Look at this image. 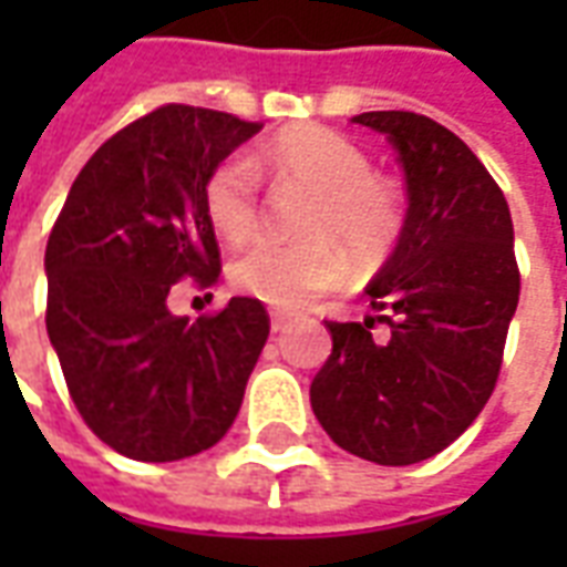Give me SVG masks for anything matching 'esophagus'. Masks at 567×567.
Wrapping results in <instances>:
<instances>
[{
  "instance_id": "1",
  "label": "esophagus",
  "mask_w": 567,
  "mask_h": 567,
  "mask_svg": "<svg viewBox=\"0 0 567 567\" xmlns=\"http://www.w3.org/2000/svg\"><path fill=\"white\" fill-rule=\"evenodd\" d=\"M270 331L272 333L285 331V316H282V312H272V316H270Z\"/></svg>"
}]
</instances>
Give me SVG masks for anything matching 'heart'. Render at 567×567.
I'll use <instances>...</instances> for the list:
<instances>
[{"instance_id":"b5f03b06","label":"heart","mask_w":567,"mask_h":567,"mask_svg":"<svg viewBox=\"0 0 567 567\" xmlns=\"http://www.w3.org/2000/svg\"><path fill=\"white\" fill-rule=\"evenodd\" d=\"M258 173L272 185H300L309 203L300 215V243L258 239L230 260V282L285 312L309 307L340 288L349 276L346 246L361 258H377L401 230V197L385 178L370 173L355 142L328 127H288L251 157L221 161L203 187V206L215 234L243 243L258 230Z\"/></svg>"}]
</instances>
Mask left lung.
I'll return each instance as SVG.
<instances>
[{"instance_id":"left-lung-1","label":"left lung","mask_w":567,"mask_h":567,"mask_svg":"<svg viewBox=\"0 0 567 567\" xmlns=\"http://www.w3.org/2000/svg\"><path fill=\"white\" fill-rule=\"evenodd\" d=\"M404 169L398 246L364 288L373 316L328 321L333 349L309 385L337 446L368 462H425L467 431L495 389L519 303L507 199L452 130L413 112H364ZM373 323H385L382 334Z\"/></svg>"}]
</instances>
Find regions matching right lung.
Returning <instances> with one entry per match:
<instances>
[{"label": "right lung", "mask_w": 567, "mask_h": 567, "mask_svg": "<svg viewBox=\"0 0 567 567\" xmlns=\"http://www.w3.org/2000/svg\"><path fill=\"white\" fill-rule=\"evenodd\" d=\"M260 124L163 105L96 148L72 182L48 251V337L81 419L136 462H178L234 425L270 337L255 297L203 319L166 297L194 276L218 282L203 187Z\"/></svg>", "instance_id": "1"}]
</instances>
